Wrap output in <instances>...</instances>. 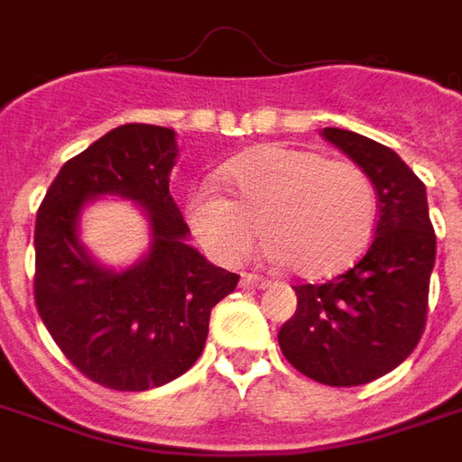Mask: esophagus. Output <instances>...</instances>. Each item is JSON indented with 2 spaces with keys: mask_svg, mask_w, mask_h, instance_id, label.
Returning a JSON list of instances; mask_svg holds the SVG:
<instances>
[{
  "mask_svg": "<svg viewBox=\"0 0 462 462\" xmlns=\"http://www.w3.org/2000/svg\"><path fill=\"white\" fill-rule=\"evenodd\" d=\"M242 287H247V290H257V287H267V280H262L257 274H252V272H245L240 280Z\"/></svg>",
  "mask_w": 462,
  "mask_h": 462,
  "instance_id": "obj_1",
  "label": "esophagus"
}]
</instances>
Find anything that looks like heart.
<instances>
[{"label": "heart", "instance_id": "1", "mask_svg": "<svg viewBox=\"0 0 462 462\" xmlns=\"http://www.w3.org/2000/svg\"><path fill=\"white\" fill-rule=\"evenodd\" d=\"M222 178L232 200L200 185L188 220L220 264L242 262L264 237L304 280L339 274L364 254L378 217L376 185L351 161L290 145H264L232 161Z\"/></svg>", "mask_w": 462, "mask_h": 462}]
</instances>
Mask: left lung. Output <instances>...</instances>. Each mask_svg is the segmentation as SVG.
<instances>
[{
  "instance_id": "8db88e82",
  "label": "left lung",
  "mask_w": 462,
  "mask_h": 462,
  "mask_svg": "<svg viewBox=\"0 0 462 462\" xmlns=\"http://www.w3.org/2000/svg\"><path fill=\"white\" fill-rule=\"evenodd\" d=\"M321 135L368 172L378 220L366 254L324 284H297V311L282 324L291 366L327 386H361L406 361L423 337L436 232L426 185L396 152L358 133Z\"/></svg>"
}]
</instances>
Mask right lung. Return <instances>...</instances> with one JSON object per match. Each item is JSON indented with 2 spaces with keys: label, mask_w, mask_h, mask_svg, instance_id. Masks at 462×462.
Returning <instances> with one entry per match:
<instances>
[{
  "label": "right lung",
  "mask_w": 462,
  "mask_h": 462,
  "mask_svg": "<svg viewBox=\"0 0 462 462\" xmlns=\"http://www.w3.org/2000/svg\"><path fill=\"white\" fill-rule=\"evenodd\" d=\"M175 131L118 125L64 162L36 212L34 301L56 346L86 378L114 391H148L182 376L208 339L210 310L240 274L215 267L185 242L172 202ZM96 194L141 201L153 230L149 257L125 273L98 268L75 237Z\"/></svg>",
  "instance_id": "1"
}]
</instances>
